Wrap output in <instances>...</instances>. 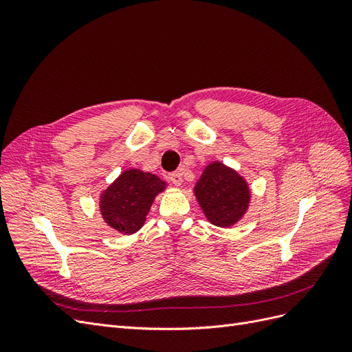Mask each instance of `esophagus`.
<instances>
[{
  "label": "esophagus",
  "mask_w": 352,
  "mask_h": 352,
  "mask_svg": "<svg viewBox=\"0 0 352 352\" xmlns=\"http://www.w3.org/2000/svg\"><path fill=\"white\" fill-rule=\"evenodd\" d=\"M168 179L172 180V184L176 185V186H180L184 184V175L180 172H175V173H170L168 175Z\"/></svg>",
  "instance_id": "obj_1"
}]
</instances>
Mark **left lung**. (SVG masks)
I'll return each instance as SVG.
<instances>
[{
    "mask_svg": "<svg viewBox=\"0 0 352 352\" xmlns=\"http://www.w3.org/2000/svg\"><path fill=\"white\" fill-rule=\"evenodd\" d=\"M194 195L211 225L232 228L248 211L251 189L235 168L212 162L202 172Z\"/></svg>",
    "mask_w": 352,
    "mask_h": 352,
    "instance_id": "left-lung-1",
    "label": "left lung"
}]
</instances>
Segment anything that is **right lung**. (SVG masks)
Listing matches in <instances>:
<instances>
[{
	"instance_id": "right-lung-1",
	"label": "right lung",
	"mask_w": 352,
	"mask_h": 352,
	"mask_svg": "<svg viewBox=\"0 0 352 352\" xmlns=\"http://www.w3.org/2000/svg\"><path fill=\"white\" fill-rule=\"evenodd\" d=\"M167 188L163 179L140 168H127L100 197V211L104 221L123 235L140 230L153 202Z\"/></svg>"
}]
</instances>
